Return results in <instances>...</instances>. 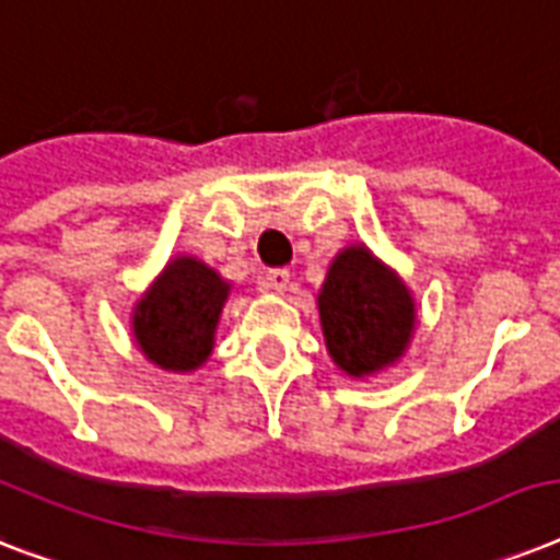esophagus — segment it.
Wrapping results in <instances>:
<instances>
[{
  "mask_svg": "<svg viewBox=\"0 0 560 560\" xmlns=\"http://www.w3.org/2000/svg\"><path fill=\"white\" fill-rule=\"evenodd\" d=\"M290 270H270L264 276V288L270 290V293H288L290 290Z\"/></svg>",
  "mask_w": 560,
  "mask_h": 560,
  "instance_id": "obj_1",
  "label": "esophagus"
}]
</instances>
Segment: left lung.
I'll use <instances>...</instances> for the list:
<instances>
[{"label": "left lung", "instance_id": "obj_1", "mask_svg": "<svg viewBox=\"0 0 560 560\" xmlns=\"http://www.w3.org/2000/svg\"><path fill=\"white\" fill-rule=\"evenodd\" d=\"M325 349L351 381H369L404 360L418 305L407 281L366 244L342 246L316 296Z\"/></svg>", "mask_w": 560, "mask_h": 560}]
</instances>
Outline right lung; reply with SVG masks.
I'll list each match as a JSON object with an SVG mask.
<instances>
[{
	"mask_svg": "<svg viewBox=\"0 0 560 560\" xmlns=\"http://www.w3.org/2000/svg\"><path fill=\"white\" fill-rule=\"evenodd\" d=\"M229 293L232 281L214 267L197 255H174L130 311L136 349L162 372H197L214 351V334Z\"/></svg>",
	"mask_w": 560,
	"mask_h": 560,
	"instance_id": "add662e5",
	"label": "right lung"
}]
</instances>
